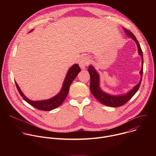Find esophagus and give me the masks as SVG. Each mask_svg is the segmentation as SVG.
I'll return each mask as SVG.
<instances>
[{
    "label": "esophagus",
    "instance_id": "1",
    "mask_svg": "<svg viewBox=\"0 0 156 156\" xmlns=\"http://www.w3.org/2000/svg\"><path fill=\"white\" fill-rule=\"evenodd\" d=\"M89 63H90V60L87 57H82L79 61V65L80 67L83 69H84V68L89 65Z\"/></svg>",
    "mask_w": 156,
    "mask_h": 156
}]
</instances>
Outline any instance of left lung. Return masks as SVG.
I'll use <instances>...</instances> for the list:
<instances>
[{"label": "left lung", "instance_id": "8db88e82", "mask_svg": "<svg viewBox=\"0 0 156 156\" xmlns=\"http://www.w3.org/2000/svg\"><path fill=\"white\" fill-rule=\"evenodd\" d=\"M125 31L127 34L128 36L131 37L133 40H134L138 46V53L142 57V69L140 71V74L141 76V78L143 76V52L141 48V46L140 44L136 39V37L129 30L124 28ZM90 75V90L93 95L102 104L109 106V107H120L122 105H123L125 104L135 94V93L138 91V89L140 88V86L141 85V80L140 82L131 90L128 93L126 94L125 95L122 96H114L109 95L103 91L99 87V75L96 71V70L93 68V66L90 65L89 66L87 69Z\"/></svg>", "mask_w": 156, "mask_h": 156}]
</instances>
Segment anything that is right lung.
<instances>
[{
  "label": "right lung",
  "mask_w": 156,
  "mask_h": 156,
  "mask_svg": "<svg viewBox=\"0 0 156 156\" xmlns=\"http://www.w3.org/2000/svg\"><path fill=\"white\" fill-rule=\"evenodd\" d=\"M80 71L81 69L80 68V66L78 64L73 65L69 70L67 74H66L60 92L57 96L49 100L41 101H32L28 99L25 96H24L23 93H22L16 82H15L20 94L26 102H27L31 105L33 106L34 107L39 110L44 111H49L59 107L62 104V102H63V101L65 100V99L66 98V96H67L69 93V89L72 83L75 80V78Z\"/></svg>",
  "instance_id": "obj_1"
}]
</instances>
